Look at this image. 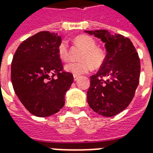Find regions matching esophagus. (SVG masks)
<instances>
[{
  "mask_svg": "<svg viewBox=\"0 0 153 153\" xmlns=\"http://www.w3.org/2000/svg\"><path fill=\"white\" fill-rule=\"evenodd\" d=\"M79 76H77V75H74V81H77V80L79 79Z\"/></svg>",
  "mask_w": 153,
  "mask_h": 153,
  "instance_id": "obj_1",
  "label": "esophagus"
}]
</instances>
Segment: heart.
<instances>
[{
    "instance_id": "heart-1",
    "label": "heart",
    "mask_w": 153,
    "mask_h": 153,
    "mask_svg": "<svg viewBox=\"0 0 153 153\" xmlns=\"http://www.w3.org/2000/svg\"><path fill=\"white\" fill-rule=\"evenodd\" d=\"M74 42L83 51L80 56L81 61L70 62L65 66V70L74 75L79 76L86 74L92 68L98 69L105 61V54L103 51L97 47V43L93 38L87 35H79L74 38ZM58 56L63 61L69 60V50L65 41H62L58 46Z\"/></svg>"
}]
</instances>
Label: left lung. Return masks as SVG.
<instances>
[{
	"label": "left lung",
	"mask_w": 153,
	"mask_h": 153,
	"mask_svg": "<svg viewBox=\"0 0 153 153\" xmlns=\"http://www.w3.org/2000/svg\"><path fill=\"white\" fill-rule=\"evenodd\" d=\"M105 42L106 56L98 72L90 77L88 103L103 116L117 115L130 104L139 83L140 59L130 39L107 30L85 31Z\"/></svg>",
	"instance_id": "8db88e82"
}]
</instances>
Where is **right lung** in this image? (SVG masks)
Wrapping results in <instances>:
<instances>
[{
  "mask_svg": "<svg viewBox=\"0 0 153 153\" xmlns=\"http://www.w3.org/2000/svg\"><path fill=\"white\" fill-rule=\"evenodd\" d=\"M61 38L42 31L19 46L11 63V82L16 95L33 115L47 117L65 105V95L74 81L58 56Z\"/></svg>",
  "mask_w": 153,
  "mask_h": 153,
  "instance_id": "add662e5",
  "label": "right lung"
}]
</instances>
